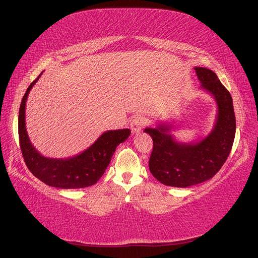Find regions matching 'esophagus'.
Wrapping results in <instances>:
<instances>
[{
  "label": "esophagus",
  "mask_w": 258,
  "mask_h": 258,
  "mask_svg": "<svg viewBox=\"0 0 258 258\" xmlns=\"http://www.w3.org/2000/svg\"><path fill=\"white\" fill-rule=\"evenodd\" d=\"M145 118L142 116H135L133 118L131 122V130L133 134H137V133L141 132L142 127L145 125Z\"/></svg>",
  "instance_id": "obj_1"
}]
</instances>
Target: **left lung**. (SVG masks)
<instances>
[{
  "instance_id": "obj_1",
  "label": "left lung",
  "mask_w": 258,
  "mask_h": 258,
  "mask_svg": "<svg viewBox=\"0 0 258 258\" xmlns=\"http://www.w3.org/2000/svg\"><path fill=\"white\" fill-rule=\"evenodd\" d=\"M201 87L212 94L217 103V119L209 134L198 142L177 141L172 135V124L159 123L147 127L153 139V151L149 168L161 184L186 188L211 179L221 169L233 147L236 119L233 99L217 74L202 67H196Z\"/></svg>"
}]
</instances>
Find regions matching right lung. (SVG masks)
Instances as JSON below:
<instances>
[{
    "label": "right lung",
    "instance_id": "1",
    "mask_svg": "<svg viewBox=\"0 0 258 258\" xmlns=\"http://www.w3.org/2000/svg\"><path fill=\"white\" fill-rule=\"evenodd\" d=\"M41 74L28 86L19 109V141L25 164L37 178L52 187L76 189L92 186L107 169L116 148L128 138L131 130L104 132L87 150L69 158H49L41 155L32 145L25 126L26 100Z\"/></svg>",
    "mask_w": 258,
    "mask_h": 258
}]
</instances>
